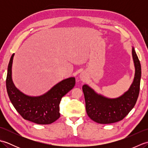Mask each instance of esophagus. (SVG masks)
Segmentation results:
<instances>
[{
  "mask_svg": "<svg viewBox=\"0 0 148 148\" xmlns=\"http://www.w3.org/2000/svg\"><path fill=\"white\" fill-rule=\"evenodd\" d=\"M79 77H80V79L81 80H84V79H85V75H84V74L83 73V72H82V73H81L80 75H79Z\"/></svg>",
  "mask_w": 148,
  "mask_h": 148,
  "instance_id": "obj_1",
  "label": "esophagus"
}]
</instances>
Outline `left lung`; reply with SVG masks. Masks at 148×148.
Returning <instances> with one entry per match:
<instances>
[{"label":"left lung","mask_w":148,"mask_h":148,"mask_svg":"<svg viewBox=\"0 0 148 148\" xmlns=\"http://www.w3.org/2000/svg\"><path fill=\"white\" fill-rule=\"evenodd\" d=\"M135 75L129 89L117 98L97 93L88 84L83 86L88 116L98 123L109 124L122 120L133 109L139 97L141 77L140 61L134 47L132 49Z\"/></svg>","instance_id":"1"}]
</instances>
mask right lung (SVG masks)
<instances>
[{
    "label": "right lung",
    "instance_id": "right-lung-1",
    "mask_svg": "<svg viewBox=\"0 0 148 148\" xmlns=\"http://www.w3.org/2000/svg\"><path fill=\"white\" fill-rule=\"evenodd\" d=\"M12 54L8 67L6 88L12 104L25 119L39 125L51 124L60 118L59 104L63 96L73 88L76 84L74 77L56 84L40 96H29L15 86L12 79Z\"/></svg>",
    "mask_w": 148,
    "mask_h": 148
}]
</instances>
